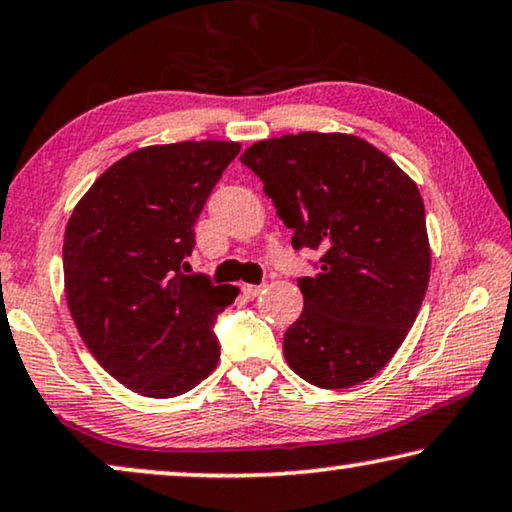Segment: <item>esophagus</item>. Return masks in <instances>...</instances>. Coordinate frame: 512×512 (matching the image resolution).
I'll return each mask as SVG.
<instances>
[{
    "mask_svg": "<svg viewBox=\"0 0 512 512\" xmlns=\"http://www.w3.org/2000/svg\"><path fill=\"white\" fill-rule=\"evenodd\" d=\"M261 290H263V283H245V286H242V295L249 297V300H254V297L261 295Z\"/></svg>",
    "mask_w": 512,
    "mask_h": 512,
    "instance_id": "esophagus-1",
    "label": "esophagus"
}]
</instances>
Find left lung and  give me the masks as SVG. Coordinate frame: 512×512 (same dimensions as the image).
Masks as SVG:
<instances>
[{"mask_svg":"<svg viewBox=\"0 0 512 512\" xmlns=\"http://www.w3.org/2000/svg\"><path fill=\"white\" fill-rule=\"evenodd\" d=\"M240 162L263 180L295 249L320 251L297 279L304 311L283 336L302 380L348 389L380 373L414 325L430 279L426 208L414 180L341 132L256 141Z\"/></svg>","mask_w":512,"mask_h":512,"instance_id":"1","label":"left lung"}]
</instances>
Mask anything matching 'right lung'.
<instances>
[{"label":"right lung","instance_id":"add662e5","mask_svg":"<svg viewBox=\"0 0 512 512\" xmlns=\"http://www.w3.org/2000/svg\"><path fill=\"white\" fill-rule=\"evenodd\" d=\"M240 153L235 141L146 146L114 162L64 235L66 302L105 371L148 398H174L215 371V320L240 290L183 274L194 224Z\"/></svg>","mask_w":512,"mask_h":512}]
</instances>
